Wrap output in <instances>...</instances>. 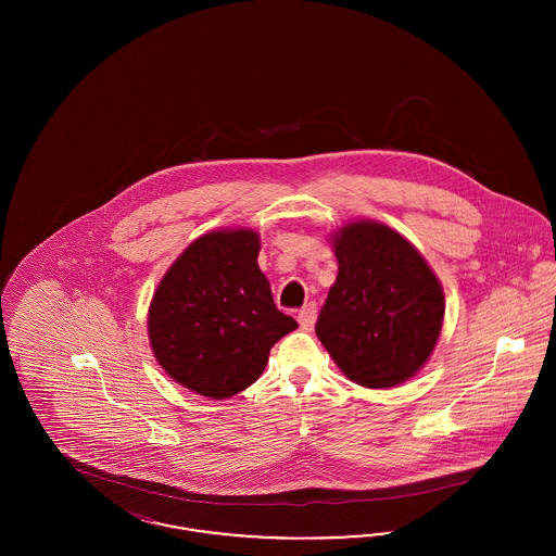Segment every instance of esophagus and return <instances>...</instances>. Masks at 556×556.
<instances>
[{"instance_id":"obj_1","label":"esophagus","mask_w":556,"mask_h":556,"mask_svg":"<svg viewBox=\"0 0 556 556\" xmlns=\"http://www.w3.org/2000/svg\"><path fill=\"white\" fill-rule=\"evenodd\" d=\"M317 320V304H306L300 313H298V323L304 331H311L313 325Z\"/></svg>"}]
</instances>
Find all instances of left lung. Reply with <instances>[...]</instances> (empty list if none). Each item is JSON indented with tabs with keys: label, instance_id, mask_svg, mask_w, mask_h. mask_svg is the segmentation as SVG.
Wrapping results in <instances>:
<instances>
[{
	"label": "left lung",
	"instance_id": "obj_1",
	"mask_svg": "<svg viewBox=\"0 0 556 556\" xmlns=\"http://www.w3.org/2000/svg\"><path fill=\"white\" fill-rule=\"evenodd\" d=\"M338 277L318 313L317 336L348 379L386 390L431 356L444 291L417 248L397 231L358 220L333 236Z\"/></svg>",
	"mask_w": 556,
	"mask_h": 556
}]
</instances>
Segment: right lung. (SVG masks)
I'll return each instance as SVG.
<instances>
[{
    "mask_svg": "<svg viewBox=\"0 0 556 556\" xmlns=\"http://www.w3.org/2000/svg\"><path fill=\"white\" fill-rule=\"evenodd\" d=\"M258 252L252 229L211 231L173 263L152 298L154 356L200 396L223 400L250 388L270 348L298 327L275 306Z\"/></svg>",
    "mask_w": 556,
    "mask_h": 556,
    "instance_id": "obj_1",
    "label": "right lung"
}]
</instances>
